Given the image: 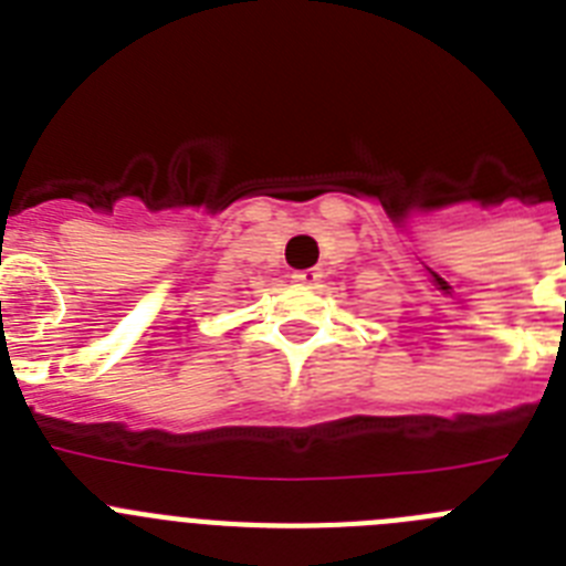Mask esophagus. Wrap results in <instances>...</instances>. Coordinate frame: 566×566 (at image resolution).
I'll use <instances>...</instances> for the list:
<instances>
[{
	"label": "esophagus",
	"instance_id": "obj_1",
	"mask_svg": "<svg viewBox=\"0 0 566 566\" xmlns=\"http://www.w3.org/2000/svg\"><path fill=\"white\" fill-rule=\"evenodd\" d=\"M293 282H298V284H318L321 282V271H295L293 273Z\"/></svg>",
	"mask_w": 566,
	"mask_h": 566
}]
</instances>
